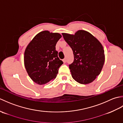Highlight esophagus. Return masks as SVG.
<instances>
[{
  "label": "esophagus",
  "mask_w": 123,
  "mask_h": 123,
  "mask_svg": "<svg viewBox=\"0 0 123 123\" xmlns=\"http://www.w3.org/2000/svg\"><path fill=\"white\" fill-rule=\"evenodd\" d=\"M63 62H64V63H66V62H67V59L66 58L63 59Z\"/></svg>",
  "instance_id": "34e87169"
}]
</instances>
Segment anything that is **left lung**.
Returning a JSON list of instances; mask_svg holds the SVG:
<instances>
[{"instance_id": "8db88e82", "label": "left lung", "mask_w": 123, "mask_h": 123, "mask_svg": "<svg viewBox=\"0 0 123 123\" xmlns=\"http://www.w3.org/2000/svg\"><path fill=\"white\" fill-rule=\"evenodd\" d=\"M62 35L74 53V62L69 66L72 78L81 84L92 82L100 74L105 62L101 44L83 30L77 31L74 35L62 33Z\"/></svg>"}]
</instances>
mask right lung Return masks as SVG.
<instances>
[{"mask_svg": "<svg viewBox=\"0 0 123 123\" xmlns=\"http://www.w3.org/2000/svg\"><path fill=\"white\" fill-rule=\"evenodd\" d=\"M62 36L48 31L37 34L27 45L24 53V65L34 82L44 85L56 77L63 63L55 50L57 42Z\"/></svg>", "mask_w": 123, "mask_h": 123, "instance_id": "1", "label": "right lung"}]
</instances>
